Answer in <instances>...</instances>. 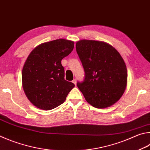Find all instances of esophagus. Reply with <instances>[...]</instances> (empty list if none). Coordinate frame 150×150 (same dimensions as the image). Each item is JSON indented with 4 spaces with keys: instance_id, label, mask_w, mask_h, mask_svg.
Wrapping results in <instances>:
<instances>
[{
    "instance_id": "obj_1",
    "label": "esophagus",
    "mask_w": 150,
    "mask_h": 150,
    "mask_svg": "<svg viewBox=\"0 0 150 150\" xmlns=\"http://www.w3.org/2000/svg\"><path fill=\"white\" fill-rule=\"evenodd\" d=\"M72 82L75 84V85H76V84H77V80H76V79H74L72 81Z\"/></svg>"
}]
</instances>
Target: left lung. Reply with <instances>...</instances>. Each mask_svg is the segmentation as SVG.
I'll use <instances>...</instances> for the list:
<instances>
[{
  "label": "left lung",
  "instance_id": "8db88e82",
  "mask_svg": "<svg viewBox=\"0 0 150 150\" xmlns=\"http://www.w3.org/2000/svg\"><path fill=\"white\" fill-rule=\"evenodd\" d=\"M76 50L85 73L77 85L86 102L96 108L117 102L127 84V67L120 54L108 43L91 40L77 42Z\"/></svg>",
  "mask_w": 150,
  "mask_h": 150
}]
</instances>
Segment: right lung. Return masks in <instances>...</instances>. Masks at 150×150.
<instances>
[{"label": "right lung", "instance_id": "1", "mask_svg": "<svg viewBox=\"0 0 150 150\" xmlns=\"http://www.w3.org/2000/svg\"><path fill=\"white\" fill-rule=\"evenodd\" d=\"M74 48V42L57 39L37 46L22 69V86L29 100L37 108L50 110L63 103L75 86L64 79L62 59Z\"/></svg>", "mask_w": 150, "mask_h": 150}]
</instances>
